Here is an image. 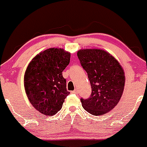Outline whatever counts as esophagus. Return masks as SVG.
Listing matches in <instances>:
<instances>
[{
	"mask_svg": "<svg viewBox=\"0 0 147 147\" xmlns=\"http://www.w3.org/2000/svg\"><path fill=\"white\" fill-rule=\"evenodd\" d=\"M72 93H74V94H78V90H74V91H72Z\"/></svg>",
	"mask_w": 147,
	"mask_h": 147,
	"instance_id": "1",
	"label": "esophagus"
}]
</instances>
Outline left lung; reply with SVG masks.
<instances>
[{
  "label": "left lung",
  "mask_w": 147,
  "mask_h": 147,
  "mask_svg": "<svg viewBox=\"0 0 147 147\" xmlns=\"http://www.w3.org/2000/svg\"><path fill=\"white\" fill-rule=\"evenodd\" d=\"M77 56L92 87L90 98H81L83 108L95 116L109 112L123 93L125 83L123 68L115 57L103 49H80Z\"/></svg>",
  "instance_id": "1"
}]
</instances>
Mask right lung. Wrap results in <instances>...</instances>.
I'll return each mask as SVG.
<instances>
[{
    "mask_svg": "<svg viewBox=\"0 0 147 147\" xmlns=\"http://www.w3.org/2000/svg\"><path fill=\"white\" fill-rule=\"evenodd\" d=\"M71 53L49 48L30 62L24 76L26 95L32 106L42 114H57L70 94L62 72L70 63Z\"/></svg>",
    "mask_w": 147,
    "mask_h": 147,
    "instance_id": "1",
    "label": "right lung"
}]
</instances>
